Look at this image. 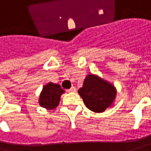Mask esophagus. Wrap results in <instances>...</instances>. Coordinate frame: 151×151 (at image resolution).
<instances>
[{"instance_id": "obj_1", "label": "esophagus", "mask_w": 151, "mask_h": 151, "mask_svg": "<svg viewBox=\"0 0 151 151\" xmlns=\"http://www.w3.org/2000/svg\"><path fill=\"white\" fill-rule=\"evenodd\" d=\"M76 91V88L75 87H71L70 90H68V92H75Z\"/></svg>"}]
</instances>
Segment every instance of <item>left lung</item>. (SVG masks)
Here are the masks:
<instances>
[{
    "instance_id": "left-lung-1",
    "label": "left lung",
    "mask_w": 151,
    "mask_h": 151,
    "mask_svg": "<svg viewBox=\"0 0 151 151\" xmlns=\"http://www.w3.org/2000/svg\"><path fill=\"white\" fill-rule=\"evenodd\" d=\"M78 92L86 107L93 112H103L111 108L117 94L114 85L94 74L87 75Z\"/></svg>"
}]
</instances>
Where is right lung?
I'll return each mask as SVG.
<instances>
[{"label": "right lung", "mask_w": 151, "mask_h": 151, "mask_svg": "<svg viewBox=\"0 0 151 151\" xmlns=\"http://www.w3.org/2000/svg\"><path fill=\"white\" fill-rule=\"evenodd\" d=\"M63 93H64V91L61 89L59 84L49 82L43 86L42 91L40 94L39 103L42 108L53 109L59 105L60 96Z\"/></svg>", "instance_id": "1"}]
</instances>
